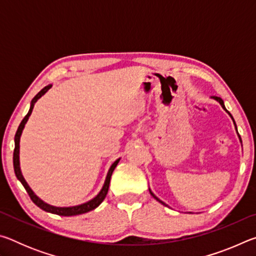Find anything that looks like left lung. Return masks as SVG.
<instances>
[{
    "instance_id": "1",
    "label": "left lung",
    "mask_w": 256,
    "mask_h": 256,
    "mask_svg": "<svg viewBox=\"0 0 256 256\" xmlns=\"http://www.w3.org/2000/svg\"><path fill=\"white\" fill-rule=\"evenodd\" d=\"M212 98H214V99H216V102H218L219 104H220V105H222V107L224 108V110H226L227 112H228V114H229V116H230V118H232V122H234V124H235V128H236V131H237V126H236V123H235V120H234V118H232V114H230V112H229L227 110H226V107H224V100H222V98H220V97H212ZM237 134H238V132H237ZM238 138H240V141L242 142V138H240V134H238ZM149 192H150V194H151V196H152L154 198H156V200H157L158 202H160V203H162V204H164V206H167V204H166V203H164L162 200H159V198H157V196H154V194L152 193V192H151V190L149 188Z\"/></svg>"
}]
</instances>
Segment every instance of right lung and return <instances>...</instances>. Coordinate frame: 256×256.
I'll return each instance as SVG.
<instances>
[{
  "label": "right lung",
  "mask_w": 256,
  "mask_h": 256,
  "mask_svg": "<svg viewBox=\"0 0 256 256\" xmlns=\"http://www.w3.org/2000/svg\"><path fill=\"white\" fill-rule=\"evenodd\" d=\"M52 88V84L46 86L45 88H42L40 92H38L36 96L32 98V104H30V108H29V112L28 114L24 116V118L21 120V123L19 125L18 130H16V133L14 136V172H16V178H18L21 184L24 185V188L27 190V193L29 194L30 198H32V201L36 204L37 206H40L42 210H44L46 212H50V214H58V216H78V214H86V212H89L94 209H96V208L100 204V203L105 200V198L107 196V192H108V188H110V177L112 172H114L115 167L118 166V164L120 162L118 158V160H115L114 162L112 164V166L110 168V170L107 172V176H106V180H105V183H104L102 188L100 190V192H99L96 196L92 200L86 202V203H82V204L79 206H50L48 203L44 202L42 200H40V198H38L36 194L34 193V190L30 188V186L28 185L27 182L24 178L22 176V172H21L20 170V160H19V154H20V136L21 134H22V131L24 128V125L27 123V120H29V116L32 115V112L34 110V106L36 102L40 99L42 96H44V94L48 92V90Z\"/></svg>",
  "instance_id": "add662e5"
}]
</instances>
